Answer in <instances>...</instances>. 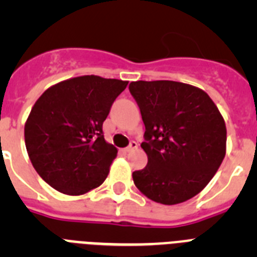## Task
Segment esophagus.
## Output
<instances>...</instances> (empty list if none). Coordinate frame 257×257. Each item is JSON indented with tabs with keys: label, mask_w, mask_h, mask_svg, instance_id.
<instances>
[{
	"label": "esophagus",
	"mask_w": 257,
	"mask_h": 257,
	"mask_svg": "<svg viewBox=\"0 0 257 257\" xmlns=\"http://www.w3.org/2000/svg\"><path fill=\"white\" fill-rule=\"evenodd\" d=\"M135 149H138V143L136 142H131L130 145L126 148V152H131V151H135Z\"/></svg>",
	"instance_id": "34e87169"
}]
</instances>
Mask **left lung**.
Listing matches in <instances>:
<instances>
[{"mask_svg":"<svg viewBox=\"0 0 257 257\" xmlns=\"http://www.w3.org/2000/svg\"><path fill=\"white\" fill-rule=\"evenodd\" d=\"M130 92L145 126L148 165L133 172L152 201L178 205L210 183L226 151L224 118L203 90L175 81H136Z\"/></svg>","mask_w":257,"mask_h":257,"instance_id":"1","label":"left lung"}]
</instances>
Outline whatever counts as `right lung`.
Segmentation results:
<instances>
[{
  "mask_svg": "<svg viewBox=\"0 0 257 257\" xmlns=\"http://www.w3.org/2000/svg\"><path fill=\"white\" fill-rule=\"evenodd\" d=\"M127 81L82 76L47 88L24 127L32 165L50 187L81 196L100 187L117 157L103 122Z\"/></svg>",
  "mask_w": 257,
  "mask_h": 257,
  "instance_id": "add662e5",
  "label": "right lung"
}]
</instances>
